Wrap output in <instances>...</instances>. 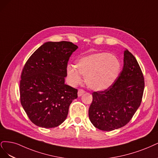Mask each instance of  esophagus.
Segmentation results:
<instances>
[{
  "label": "esophagus",
  "mask_w": 158,
  "mask_h": 158,
  "mask_svg": "<svg viewBox=\"0 0 158 158\" xmlns=\"http://www.w3.org/2000/svg\"><path fill=\"white\" fill-rule=\"evenodd\" d=\"M85 93V90L83 89H79L78 90V96H81Z\"/></svg>",
  "instance_id": "34e87169"
}]
</instances>
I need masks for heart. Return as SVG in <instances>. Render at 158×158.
Instances as JSON below:
<instances>
[{"label":"heart","instance_id":"1","mask_svg":"<svg viewBox=\"0 0 158 158\" xmlns=\"http://www.w3.org/2000/svg\"><path fill=\"white\" fill-rule=\"evenodd\" d=\"M75 67V69L72 66H68L67 69L72 84L77 85L81 82L80 74L85 77L89 88L102 90L114 83L119 74L121 65L118 59L114 55L100 52L80 58Z\"/></svg>","mask_w":158,"mask_h":158}]
</instances>
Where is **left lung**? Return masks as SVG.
I'll return each instance as SVG.
<instances>
[{"label": "left lung", "mask_w": 158, "mask_h": 158, "mask_svg": "<svg viewBox=\"0 0 158 158\" xmlns=\"http://www.w3.org/2000/svg\"><path fill=\"white\" fill-rule=\"evenodd\" d=\"M144 78L140 65L128 50L124 51V65L118 78L108 89L92 93L89 110L90 121L104 131L127 125L141 104Z\"/></svg>", "instance_id": "obj_1"}]
</instances>
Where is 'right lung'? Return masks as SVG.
<instances>
[{
  "label": "right lung",
  "instance_id": "1",
  "mask_svg": "<svg viewBox=\"0 0 158 158\" xmlns=\"http://www.w3.org/2000/svg\"><path fill=\"white\" fill-rule=\"evenodd\" d=\"M78 47L72 42L45 43L29 58L21 73L20 102L33 123L53 128L65 120L77 89L64 83L69 58Z\"/></svg>",
  "mask_w": 158,
  "mask_h": 158
}]
</instances>
